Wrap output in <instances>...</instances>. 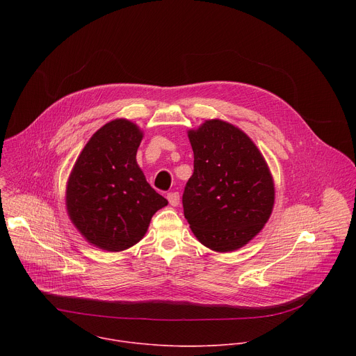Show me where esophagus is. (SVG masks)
<instances>
[{
  "mask_svg": "<svg viewBox=\"0 0 356 356\" xmlns=\"http://www.w3.org/2000/svg\"><path fill=\"white\" fill-rule=\"evenodd\" d=\"M168 200H169V204L173 207H177L179 202H180V194L179 193H169L168 194Z\"/></svg>",
  "mask_w": 356,
  "mask_h": 356,
  "instance_id": "esophagus-1",
  "label": "esophagus"
}]
</instances>
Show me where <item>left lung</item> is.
Listing matches in <instances>:
<instances>
[{
  "label": "left lung",
  "mask_w": 356,
  "mask_h": 356,
  "mask_svg": "<svg viewBox=\"0 0 356 356\" xmlns=\"http://www.w3.org/2000/svg\"><path fill=\"white\" fill-rule=\"evenodd\" d=\"M194 172L183 193L184 217L195 238L232 252L255 238L275 206V181L258 146L238 127L207 120L187 131Z\"/></svg>",
  "instance_id": "left-lung-1"
}]
</instances>
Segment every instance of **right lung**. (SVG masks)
<instances>
[{
  "mask_svg": "<svg viewBox=\"0 0 356 356\" xmlns=\"http://www.w3.org/2000/svg\"><path fill=\"white\" fill-rule=\"evenodd\" d=\"M143 131L129 120L107 122L88 139L69 175L67 216L98 249H129L145 236L152 216L168 206L138 166Z\"/></svg>",
  "mask_w": 356,
  "mask_h": 356,
  "instance_id": "right-lung-1",
  "label": "right lung"
}]
</instances>
